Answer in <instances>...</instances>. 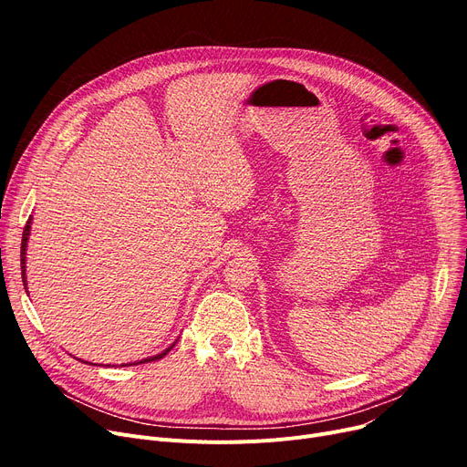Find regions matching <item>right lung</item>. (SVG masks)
<instances>
[{
  "label": "right lung",
  "instance_id": "add662e5",
  "mask_svg": "<svg viewBox=\"0 0 467 467\" xmlns=\"http://www.w3.org/2000/svg\"><path fill=\"white\" fill-rule=\"evenodd\" d=\"M30 231H32V215H30V219H28V223H26V227H24V233H22V246H20V268H22V282H24V289H28L26 287V248H28V238H30ZM28 293V291H26ZM180 338V337H178ZM178 338L171 342V345L166 348V350H162L161 354H157V356H151V358H143V359H140V361H134V365L136 363H147V361H155V359H161V358H164L171 348L176 347V342H178ZM87 363V361H85ZM127 365H132V363H127Z\"/></svg>",
  "mask_w": 467,
  "mask_h": 467
}]
</instances>
